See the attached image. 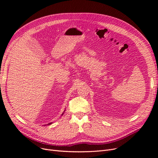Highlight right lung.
<instances>
[{
    "label": "right lung",
    "instance_id": "obj_1",
    "mask_svg": "<svg viewBox=\"0 0 158 158\" xmlns=\"http://www.w3.org/2000/svg\"><path fill=\"white\" fill-rule=\"evenodd\" d=\"M63 114H62V115H63ZM50 124H51V123H49V125H50Z\"/></svg>",
    "mask_w": 158,
    "mask_h": 158
}]
</instances>
